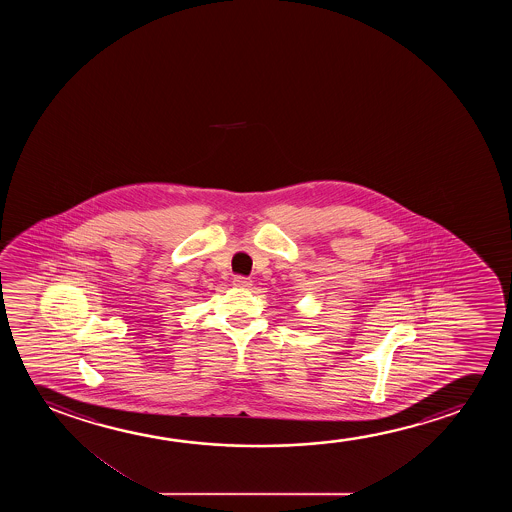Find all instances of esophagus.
<instances>
[{"label": "esophagus", "instance_id": "esophagus-1", "mask_svg": "<svg viewBox=\"0 0 512 512\" xmlns=\"http://www.w3.org/2000/svg\"><path fill=\"white\" fill-rule=\"evenodd\" d=\"M232 283H234V287L238 288L252 287V280H250V278H246V276H234Z\"/></svg>", "mask_w": 512, "mask_h": 512}]
</instances>
